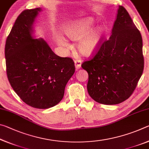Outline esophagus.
Here are the masks:
<instances>
[{
    "instance_id": "34e87169",
    "label": "esophagus",
    "mask_w": 149,
    "mask_h": 149,
    "mask_svg": "<svg viewBox=\"0 0 149 149\" xmlns=\"http://www.w3.org/2000/svg\"><path fill=\"white\" fill-rule=\"evenodd\" d=\"M75 65L76 69H79L81 68V60L79 59H77L75 60Z\"/></svg>"
}]
</instances>
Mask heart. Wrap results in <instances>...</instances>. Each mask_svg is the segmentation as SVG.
Instances as JSON below:
<instances>
[{"mask_svg":"<svg viewBox=\"0 0 149 149\" xmlns=\"http://www.w3.org/2000/svg\"><path fill=\"white\" fill-rule=\"evenodd\" d=\"M93 24L94 20L91 17H85L70 22L63 29L64 34L70 39L74 41L80 39L77 47L80 53L84 56H89L97 50L104 33L100 26L91 29ZM56 39L60 45H68L66 40L62 35H57Z\"/></svg>","mask_w":149,"mask_h":149,"instance_id":"b5f03b06","label":"heart"}]
</instances>
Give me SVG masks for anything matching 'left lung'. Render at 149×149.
<instances>
[{
    "mask_svg": "<svg viewBox=\"0 0 149 149\" xmlns=\"http://www.w3.org/2000/svg\"><path fill=\"white\" fill-rule=\"evenodd\" d=\"M89 75L87 91L96 102L117 104L130 98L144 69L141 33L124 7L119 6L112 35L81 64Z\"/></svg>",
    "mask_w": 149,
    "mask_h": 149,
    "instance_id": "left-lung-1",
    "label": "left lung"
}]
</instances>
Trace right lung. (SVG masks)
Listing matches in <instances>:
<instances>
[{
  "label": "right lung",
  "instance_id": "right-lung-1",
  "mask_svg": "<svg viewBox=\"0 0 149 149\" xmlns=\"http://www.w3.org/2000/svg\"><path fill=\"white\" fill-rule=\"evenodd\" d=\"M41 11L25 10L19 15L7 37L4 54L12 89L27 105L46 109L61 101L75 68L71 58L57 56L43 39L32 37L33 24Z\"/></svg>",
  "mask_w": 149,
  "mask_h": 149
}]
</instances>
